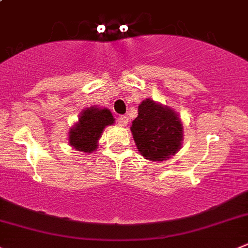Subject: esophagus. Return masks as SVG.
I'll list each match as a JSON object with an SVG mask.
<instances>
[{
	"instance_id": "1",
	"label": "esophagus",
	"mask_w": 248,
	"mask_h": 248,
	"mask_svg": "<svg viewBox=\"0 0 248 248\" xmlns=\"http://www.w3.org/2000/svg\"><path fill=\"white\" fill-rule=\"evenodd\" d=\"M117 122L120 126H125L126 124H128V118H126L125 115H119L117 119Z\"/></svg>"
}]
</instances>
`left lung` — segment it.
<instances>
[{"label":"left lung","mask_w":248,"mask_h":248,"mask_svg":"<svg viewBox=\"0 0 248 248\" xmlns=\"http://www.w3.org/2000/svg\"><path fill=\"white\" fill-rule=\"evenodd\" d=\"M182 129L181 120L173 110L145 99L133 120L131 133L136 147L146 160L163 161L181 147Z\"/></svg>","instance_id":"obj_1"}]
</instances>
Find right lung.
Returning a JSON list of instances; mask_svg holds the SVG:
<instances>
[{
    "instance_id": "right-lung-1",
    "label": "right lung",
    "mask_w": 248,
    "mask_h": 248,
    "mask_svg": "<svg viewBox=\"0 0 248 248\" xmlns=\"http://www.w3.org/2000/svg\"><path fill=\"white\" fill-rule=\"evenodd\" d=\"M114 123L110 110L107 108H88L83 110L78 123L70 130L69 141L78 151L91 152L97 147V141L107 125Z\"/></svg>"
}]
</instances>
